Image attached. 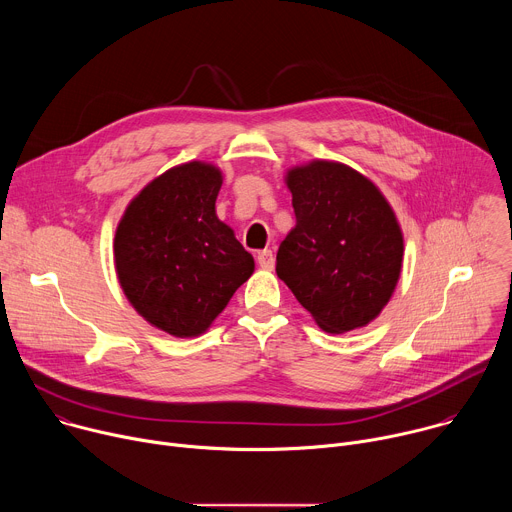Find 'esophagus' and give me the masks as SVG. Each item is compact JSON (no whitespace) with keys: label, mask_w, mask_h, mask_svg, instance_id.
Listing matches in <instances>:
<instances>
[{"label":"esophagus","mask_w":512,"mask_h":512,"mask_svg":"<svg viewBox=\"0 0 512 512\" xmlns=\"http://www.w3.org/2000/svg\"><path fill=\"white\" fill-rule=\"evenodd\" d=\"M257 263L261 269H273L275 265V259H273V253L269 249H263L257 253Z\"/></svg>","instance_id":"obj_1"}]
</instances>
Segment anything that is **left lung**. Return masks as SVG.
Here are the masks:
<instances>
[{
  "label": "left lung",
  "instance_id": "left-lung-1",
  "mask_svg": "<svg viewBox=\"0 0 512 512\" xmlns=\"http://www.w3.org/2000/svg\"><path fill=\"white\" fill-rule=\"evenodd\" d=\"M296 227L277 251V277L330 334L373 322L403 265V233L383 192L340 162L287 170Z\"/></svg>",
  "mask_w": 512,
  "mask_h": 512
}]
</instances>
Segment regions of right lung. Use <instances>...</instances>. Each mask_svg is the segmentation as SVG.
Wrapping results in <instances>:
<instances>
[{
  "instance_id": "obj_1",
  "label": "right lung",
  "mask_w": 512,
  "mask_h": 512,
  "mask_svg": "<svg viewBox=\"0 0 512 512\" xmlns=\"http://www.w3.org/2000/svg\"><path fill=\"white\" fill-rule=\"evenodd\" d=\"M223 172L188 162L154 178L115 231V271L135 312L176 338L200 336L255 271L253 255L216 216Z\"/></svg>"
}]
</instances>
